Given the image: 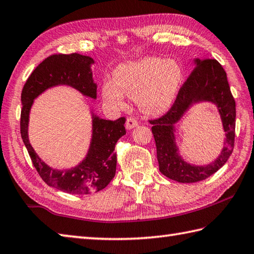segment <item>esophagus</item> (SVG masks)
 <instances>
[{"instance_id":"obj_1","label":"esophagus","mask_w":254,"mask_h":254,"mask_svg":"<svg viewBox=\"0 0 254 254\" xmlns=\"http://www.w3.org/2000/svg\"><path fill=\"white\" fill-rule=\"evenodd\" d=\"M137 126H139V122H137L134 118H127V123H126L127 130H131V128L135 127Z\"/></svg>"}]
</instances>
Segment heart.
<instances>
[{"instance_id": "b5f03b06", "label": "heart", "mask_w": 254, "mask_h": 254, "mask_svg": "<svg viewBox=\"0 0 254 254\" xmlns=\"http://www.w3.org/2000/svg\"><path fill=\"white\" fill-rule=\"evenodd\" d=\"M183 77L174 60L145 58L118 66L112 82H105L101 95L114 108L124 107V95L136 99L143 112L151 115L167 111L174 102Z\"/></svg>"}]
</instances>
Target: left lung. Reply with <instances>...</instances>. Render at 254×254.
Here are the masks:
<instances>
[{
    "label": "left lung",
    "instance_id": "8db88e82",
    "mask_svg": "<svg viewBox=\"0 0 254 254\" xmlns=\"http://www.w3.org/2000/svg\"><path fill=\"white\" fill-rule=\"evenodd\" d=\"M194 70L180 89L171 109L162 117L150 121L156 145L160 172L180 183H193L205 180L215 173L232 154L236 136V101L230 91L227 73L213 59L194 60ZM209 102L217 105L226 140L221 153L206 166L188 164L178 154L175 141V124L193 104Z\"/></svg>",
    "mask_w": 254,
    "mask_h": 254
}]
</instances>
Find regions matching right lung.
Segmentation results:
<instances>
[{"label":"right lung","instance_id":"obj_1","mask_svg":"<svg viewBox=\"0 0 254 254\" xmlns=\"http://www.w3.org/2000/svg\"><path fill=\"white\" fill-rule=\"evenodd\" d=\"M94 60L86 55L54 54L40 63L32 72L22 90L21 136L34 168L48 186L71 194H90L111 182L117 170L114 147L126 134V118L115 121L104 120L92 112V139L89 151L81 162L71 169L58 170L41 160L29 140L30 111L34 100L50 87L68 85L91 99H96L91 65Z\"/></svg>","mask_w":254,"mask_h":254}]
</instances>
